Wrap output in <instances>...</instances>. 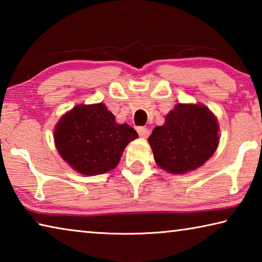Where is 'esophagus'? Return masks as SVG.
Masks as SVG:
<instances>
[{
	"instance_id": "34e87169",
	"label": "esophagus",
	"mask_w": 262,
	"mask_h": 262,
	"mask_svg": "<svg viewBox=\"0 0 262 262\" xmlns=\"http://www.w3.org/2000/svg\"><path fill=\"white\" fill-rule=\"evenodd\" d=\"M137 133L141 137H148L150 134V130L147 127H137Z\"/></svg>"
}]
</instances>
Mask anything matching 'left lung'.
I'll return each mask as SVG.
<instances>
[{"mask_svg":"<svg viewBox=\"0 0 262 262\" xmlns=\"http://www.w3.org/2000/svg\"><path fill=\"white\" fill-rule=\"evenodd\" d=\"M219 125L206 106L178 104L149 136L155 161L181 174L203 165L219 145Z\"/></svg>","mask_w":262,"mask_h":262,"instance_id":"left-lung-1","label":"left lung"}]
</instances>
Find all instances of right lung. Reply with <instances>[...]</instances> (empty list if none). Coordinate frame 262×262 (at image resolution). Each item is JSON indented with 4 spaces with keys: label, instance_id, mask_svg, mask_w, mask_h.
<instances>
[{
    "label": "right lung",
    "instance_id": "1",
    "mask_svg": "<svg viewBox=\"0 0 262 262\" xmlns=\"http://www.w3.org/2000/svg\"><path fill=\"white\" fill-rule=\"evenodd\" d=\"M137 133L119 125L104 104L78 105L55 127L54 140L61 157L85 176L101 174L118 165L122 152Z\"/></svg>",
    "mask_w": 262,
    "mask_h": 262
}]
</instances>
